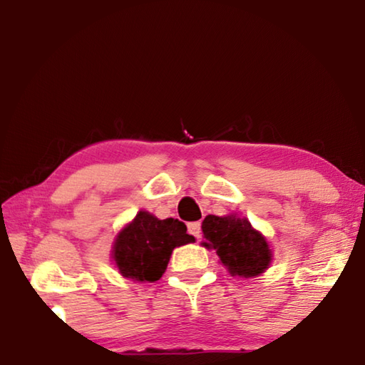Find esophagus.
<instances>
[{"mask_svg": "<svg viewBox=\"0 0 365 365\" xmlns=\"http://www.w3.org/2000/svg\"><path fill=\"white\" fill-rule=\"evenodd\" d=\"M188 232L195 237H201V223L199 221H192V223H188Z\"/></svg>", "mask_w": 365, "mask_h": 365, "instance_id": "esophagus-1", "label": "esophagus"}]
</instances>
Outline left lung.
Segmentation results:
<instances>
[{"label": "left lung", "mask_w": 365, "mask_h": 365, "mask_svg": "<svg viewBox=\"0 0 365 365\" xmlns=\"http://www.w3.org/2000/svg\"><path fill=\"white\" fill-rule=\"evenodd\" d=\"M204 247L217 250L231 275L244 278L262 274L270 266L272 252L264 235L237 215H207L202 221Z\"/></svg>", "instance_id": "left-lung-1"}]
</instances>
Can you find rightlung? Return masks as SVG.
Instances as JSON below:
<instances>
[{
    "label": "right lung",
    "mask_w": 365,
    "mask_h": 365,
    "mask_svg": "<svg viewBox=\"0 0 365 365\" xmlns=\"http://www.w3.org/2000/svg\"><path fill=\"white\" fill-rule=\"evenodd\" d=\"M195 242L187 226L175 218L158 220L139 212L113 242L112 258L118 272L135 282L160 280L175 247Z\"/></svg>",
    "instance_id": "obj_1"
}]
</instances>
